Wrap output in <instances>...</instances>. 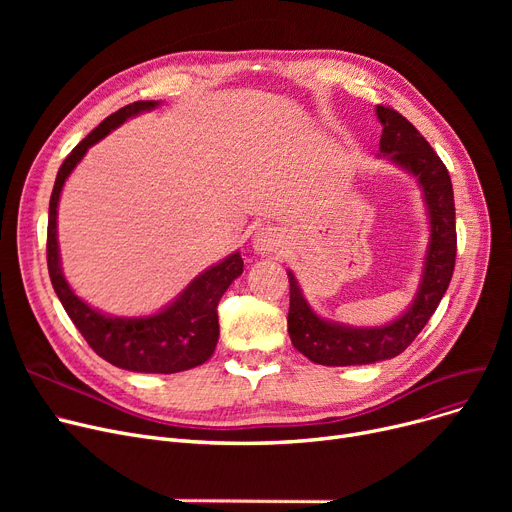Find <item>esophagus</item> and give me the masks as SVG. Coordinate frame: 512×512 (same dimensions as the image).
<instances>
[{
  "label": "esophagus",
  "instance_id": "1",
  "mask_svg": "<svg viewBox=\"0 0 512 512\" xmlns=\"http://www.w3.org/2000/svg\"><path fill=\"white\" fill-rule=\"evenodd\" d=\"M286 242V236L280 228H261L253 236V249L261 255L278 253Z\"/></svg>",
  "mask_w": 512,
  "mask_h": 512
}]
</instances>
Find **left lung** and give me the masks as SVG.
<instances>
[{"instance_id":"obj_1","label":"left lung","mask_w":512,"mask_h":512,"mask_svg":"<svg viewBox=\"0 0 512 512\" xmlns=\"http://www.w3.org/2000/svg\"><path fill=\"white\" fill-rule=\"evenodd\" d=\"M375 114L384 126L380 153L417 178L425 199L429 245L423 276L415 301L392 324L380 328H351L321 319L309 307L297 278L288 270V334L294 348L319 365H369L400 355L438 309L454 272L456 222L450 174L438 153L405 116L386 105L375 107Z\"/></svg>"}]
</instances>
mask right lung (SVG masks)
<instances>
[{"instance_id":"add662e5","label":"right lung","mask_w":512,"mask_h":512,"mask_svg":"<svg viewBox=\"0 0 512 512\" xmlns=\"http://www.w3.org/2000/svg\"><path fill=\"white\" fill-rule=\"evenodd\" d=\"M157 105V101H134L122 107L116 114L107 116L64 159L49 199L47 267L53 290L72 324L101 359L128 371L178 373L203 365L213 355L220 338L218 303L228 286L242 274L240 253H232L218 265L209 267L182 290L174 303L159 313L147 317H112L99 313L76 297L62 274L58 249V203L70 172L85 157L89 147L99 143L128 118L149 112Z\"/></svg>"}]
</instances>
